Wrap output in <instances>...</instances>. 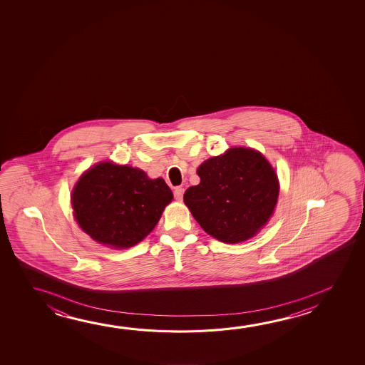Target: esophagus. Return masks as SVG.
Masks as SVG:
<instances>
[{
    "label": "esophagus",
    "instance_id": "34e87169",
    "mask_svg": "<svg viewBox=\"0 0 365 365\" xmlns=\"http://www.w3.org/2000/svg\"><path fill=\"white\" fill-rule=\"evenodd\" d=\"M183 193H185V188H182V187H175V190H174V197H175V200L180 201V200L183 198Z\"/></svg>",
    "mask_w": 365,
    "mask_h": 365
}]
</instances>
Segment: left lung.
Masks as SVG:
<instances>
[{
	"label": "left lung",
	"mask_w": 365,
	"mask_h": 365,
	"mask_svg": "<svg viewBox=\"0 0 365 365\" xmlns=\"http://www.w3.org/2000/svg\"><path fill=\"white\" fill-rule=\"evenodd\" d=\"M200 185L183 201L206 233L224 243L250 240L266 225L279 197L274 168L255 149L230 148L198 167Z\"/></svg>",
	"instance_id": "left-lung-1"
}]
</instances>
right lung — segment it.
Returning a JSON list of instances; mask_svg holds the SVG:
<instances>
[{
	"instance_id": "add662e5",
	"label": "right lung",
	"mask_w": 365,
	"mask_h": 365,
	"mask_svg": "<svg viewBox=\"0 0 365 365\" xmlns=\"http://www.w3.org/2000/svg\"><path fill=\"white\" fill-rule=\"evenodd\" d=\"M173 192L163 178L110 162L88 169L73 187V216L93 240L117 250L138 245L155 227Z\"/></svg>"
}]
</instances>
